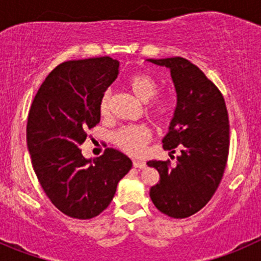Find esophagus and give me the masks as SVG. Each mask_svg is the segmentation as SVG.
<instances>
[{"label": "esophagus", "mask_w": 261, "mask_h": 261, "mask_svg": "<svg viewBox=\"0 0 261 261\" xmlns=\"http://www.w3.org/2000/svg\"><path fill=\"white\" fill-rule=\"evenodd\" d=\"M133 164H134V167L139 168V169H144V168L146 167L145 163H144V162H139V160H134Z\"/></svg>", "instance_id": "1"}]
</instances>
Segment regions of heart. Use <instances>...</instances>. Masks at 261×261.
<instances>
[{
  "mask_svg": "<svg viewBox=\"0 0 261 261\" xmlns=\"http://www.w3.org/2000/svg\"><path fill=\"white\" fill-rule=\"evenodd\" d=\"M128 88L140 101L149 102L147 112L154 120L164 121L174 111V99L170 96H156L159 91L158 81L146 72H139L131 75L127 81ZM112 92L107 89L99 99V114L107 117L111 111ZM151 139V133L146 126H126L120 128L114 135V141L120 149L133 155L143 152L144 147Z\"/></svg>",
  "mask_w": 261,
  "mask_h": 261,
  "instance_id": "1",
  "label": "heart"
}]
</instances>
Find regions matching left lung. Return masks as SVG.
Masks as SVG:
<instances>
[{"label": "left lung", "mask_w": 261, "mask_h": 261, "mask_svg": "<svg viewBox=\"0 0 261 261\" xmlns=\"http://www.w3.org/2000/svg\"><path fill=\"white\" fill-rule=\"evenodd\" d=\"M170 69L177 107L163 147L175 152L177 165L150 160L160 174L150 188V198L160 212L186 218L203 208L218 188L230 147V126L225 99L220 89L197 65L180 57L147 59Z\"/></svg>", "instance_id": "obj_1"}]
</instances>
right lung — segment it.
Wrapping results in <instances>:
<instances>
[{
	"mask_svg": "<svg viewBox=\"0 0 261 261\" xmlns=\"http://www.w3.org/2000/svg\"><path fill=\"white\" fill-rule=\"evenodd\" d=\"M110 57L62 63L49 73L30 107L26 140L34 172L51 203L80 220L109 207L118 181L133 167L130 158L107 147L86 159L81 145L101 120L99 99L118 75Z\"/></svg>",
	"mask_w": 261,
	"mask_h": 261,
	"instance_id": "add662e5",
	"label": "right lung"
}]
</instances>
